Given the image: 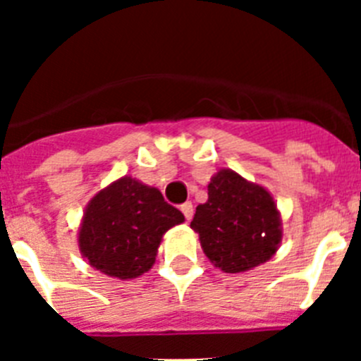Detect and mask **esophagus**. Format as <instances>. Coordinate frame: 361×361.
I'll return each mask as SVG.
<instances>
[{
    "instance_id": "esophagus-1",
    "label": "esophagus",
    "mask_w": 361,
    "mask_h": 361,
    "mask_svg": "<svg viewBox=\"0 0 361 361\" xmlns=\"http://www.w3.org/2000/svg\"><path fill=\"white\" fill-rule=\"evenodd\" d=\"M180 212L184 213L186 220H188V222H190L191 216H193V204H191V202H184L183 206H180Z\"/></svg>"
}]
</instances>
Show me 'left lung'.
Listing matches in <instances>:
<instances>
[{"label": "left lung", "mask_w": 361, "mask_h": 361, "mask_svg": "<svg viewBox=\"0 0 361 361\" xmlns=\"http://www.w3.org/2000/svg\"><path fill=\"white\" fill-rule=\"evenodd\" d=\"M191 229L204 255L224 273H244L267 262L282 244V219L269 191L222 168L197 206Z\"/></svg>", "instance_id": "obj_1"}]
</instances>
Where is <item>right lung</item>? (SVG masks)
<instances>
[{
    "label": "right lung",
    "mask_w": 361,
    "mask_h": 361,
    "mask_svg": "<svg viewBox=\"0 0 361 361\" xmlns=\"http://www.w3.org/2000/svg\"><path fill=\"white\" fill-rule=\"evenodd\" d=\"M157 188L137 178H117L88 202L79 228V251L92 267L130 280L152 269L162 235L183 224Z\"/></svg>",
    "instance_id": "1"
}]
</instances>
